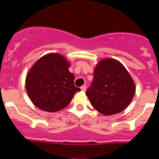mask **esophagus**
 Instances as JSON below:
<instances>
[{
  "instance_id": "esophagus-1",
  "label": "esophagus",
  "mask_w": 159,
  "mask_h": 159,
  "mask_svg": "<svg viewBox=\"0 0 159 159\" xmlns=\"http://www.w3.org/2000/svg\"><path fill=\"white\" fill-rule=\"evenodd\" d=\"M86 86H85V85H84V86H82L80 88V89H81V91H83V92H85V91H86Z\"/></svg>"
}]
</instances>
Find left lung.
<instances>
[{"instance_id":"obj_1","label":"left lung","mask_w":159,"mask_h":159,"mask_svg":"<svg viewBox=\"0 0 159 159\" xmlns=\"http://www.w3.org/2000/svg\"><path fill=\"white\" fill-rule=\"evenodd\" d=\"M135 84L126 67L111 58L99 60L86 94L92 106L104 116L123 111L131 102Z\"/></svg>"}]
</instances>
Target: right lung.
<instances>
[{"mask_svg": "<svg viewBox=\"0 0 159 159\" xmlns=\"http://www.w3.org/2000/svg\"><path fill=\"white\" fill-rule=\"evenodd\" d=\"M70 62L59 53H48L35 63L26 75L25 88L32 103L40 110L57 112L65 108L80 89L68 70Z\"/></svg>", "mask_w": 159, "mask_h": 159, "instance_id": "obj_1", "label": "right lung"}]
</instances>
